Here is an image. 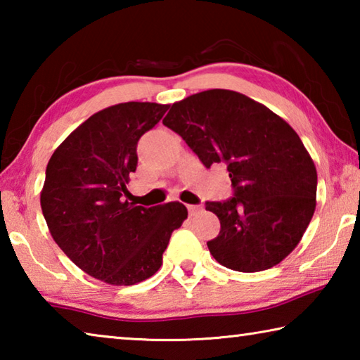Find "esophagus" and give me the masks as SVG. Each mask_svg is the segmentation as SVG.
I'll return each instance as SVG.
<instances>
[{
	"label": "esophagus",
	"instance_id": "obj_1",
	"mask_svg": "<svg viewBox=\"0 0 360 360\" xmlns=\"http://www.w3.org/2000/svg\"><path fill=\"white\" fill-rule=\"evenodd\" d=\"M187 211L191 216H197L203 211V208L200 205H187Z\"/></svg>",
	"mask_w": 360,
	"mask_h": 360
}]
</instances>
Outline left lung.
<instances>
[{
	"label": "left lung",
	"instance_id": "obj_1",
	"mask_svg": "<svg viewBox=\"0 0 360 360\" xmlns=\"http://www.w3.org/2000/svg\"><path fill=\"white\" fill-rule=\"evenodd\" d=\"M163 125L231 179L230 198L205 203L221 221L208 241L212 257L245 273L288 257L314 214L318 188L311 157L288 122L246 95L212 89L174 103Z\"/></svg>",
	"mask_w": 360,
	"mask_h": 360
}]
</instances>
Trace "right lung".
<instances>
[{"label":"right lung","instance_id":"add662e5","mask_svg":"<svg viewBox=\"0 0 360 360\" xmlns=\"http://www.w3.org/2000/svg\"><path fill=\"white\" fill-rule=\"evenodd\" d=\"M168 108L130 101L103 109L47 163L41 208L52 238L81 270L108 284L131 285L154 275L187 217L179 202L146 208L125 200L139 138Z\"/></svg>","mask_w":360,"mask_h":360}]
</instances>
